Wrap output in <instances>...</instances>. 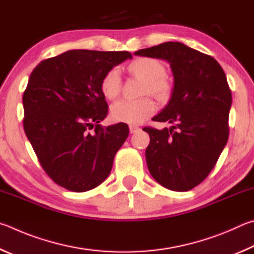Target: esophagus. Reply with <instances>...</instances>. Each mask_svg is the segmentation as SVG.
Wrapping results in <instances>:
<instances>
[{"label":"esophagus","mask_w":254,"mask_h":254,"mask_svg":"<svg viewBox=\"0 0 254 254\" xmlns=\"http://www.w3.org/2000/svg\"><path fill=\"white\" fill-rule=\"evenodd\" d=\"M139 130H140L139 127H137V126H129L130 134H136V132H138Z\"/></svg>","instance_id":"34e87169"}]
</instances>
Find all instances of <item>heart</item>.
Wrapping results in <instances>:
<instances>
[{
	"instance_id": "obj_1",
	"label": "heart",
	"mask_w": 254,
	"mask_h": 254,
	"mask_svg": "<svg viewBox=\"0 0 254 254\" xmlns=\"http://www.w3.org/2000/svg\"><path fill=\"white\" fill-rule=\"evenodd\" d=\"M131 74L143 79V95L155 96L158 99L165 100L170 97L173 84L165 75V66L161 61L154 58H139L128 65ZM100 89L107 99L117 98L122 90V77L118 68L107 71L101 79ZM155 111L156 105L149 97L137 100L122 99L116 101L110 107V116L115 122L128 125H138L149 118Z\"/></svg>"
}]
</instances>
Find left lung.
<instances>
[{"instance_id":"left-lung-1","label":"left lung","mask_w":254,"mask_h":254,"mask_svg":"<svg viewBox=\"0 0 254 254\" xmlns=\"http://www.w3.org/2000/svg\"><path fill=\"white\" fill-rule=\"evenodd\" d=\"M135 55L166 60L174 77L170 101L153 118L174 125L162 130L143 128L150 137L146 148L150 175L168 190H192L210 174L228 143L232 93L224 71L214 58L181 42Z\"/></svg>"}]
</instances>
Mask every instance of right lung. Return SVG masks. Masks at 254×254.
<instances>
[{"label":"right lung","mask_w":254,"mask_h":254,"mask_svg":"<svg viewBox=\"0 0 254 254\" xmlns=\"http://www.w3.org/2000/svg\"><path fill=\"white\" fill-rule=\"evenodd\" d=\"M127 51L70 50L35 66L23 93L25 135L51 180L72 192L97 188L110 174L128 126L99 125L108 114L100 89Z\"/></svg>","instance_id":"right-lung-1"}]
</instances>
